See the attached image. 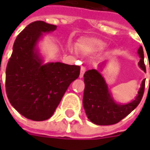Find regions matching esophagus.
Masks as SVG:
<instances>
[{
  "label": "esophagus",
  "instance_id": "esophagus-1",
  "mask_svg": "<svg viewBox=\"0 0 150 150\" xmlns=\"http://www.w3.org/2000/svg\"><path fill=\"white\" fill-rule=\"evenodd\" d=\"M86 72V67H81V69H80V75H79V78H82L83 77L84 73Z\"/></svg>",
  "mask_w": 150,
  "mask_h": 150
}]
</instances>
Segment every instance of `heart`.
Returning <instances> with one entry per match:
<instances>
[{"instance_id": "1", "label": "heart", "mask_w": 150, "mask_h": 150, "mask_svg": "<svg viewBox=\"0 0 150 150\" xmlns=\"http://www.w3.org/2000/svg\"><path fill=\"white\" fill-rule=\"evenodd\" d=\"M85 47L89 51H99L105 47V43L98 39H90L85 43Z\"/></svg>"}]
</instances>
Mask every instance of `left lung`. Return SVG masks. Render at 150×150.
Listing matches in <instances>:
<instances>
[{
    "instance_id": "1",
    "label": "left lung",
    "mask_w": 150,
    "mask_h": 150,
    "mask_svg": "<svg viewBox=\"0 0 150 150\" xmlns=\"http://www.w3.org/2000/svg\"><path fill=\"white\" fill-rule=\"evenodd\" d=\"M140 57L139 66L145 71L144 62V51L141 46L138 50ZM104 66L101 64L100 68ZM83 104L84 110L90 121L98 125H111L118 123L129 115L139 105L144 95L145 79L142 81L140 88L134 99L128 103H118L113 99L103 77L96 69L88 70L84 73ZM150 85V83H149Z\"/></svg>"
}]
</instances>
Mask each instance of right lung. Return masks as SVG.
<instances>
[{
  "mask_svg": "<svg viewBox=\"0 0 150 150\" xmlns=\"http://www.w3.org/2000/svg\"><path fill=\"white\" fill-rule=\"evenodd\" d=\"M57 26L32 22L15 40L6 71V91L11 104L24 117L43 121L52 116L65 92L79 77L80 67L62 62L44 63L38 48L43 33Z\"/></svg>",
  "mask_w": 150,
  "mask_h": 150,
  "instance_id": "add662e5",
  "label": "right lung"
}]
</instances>
